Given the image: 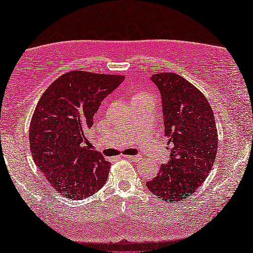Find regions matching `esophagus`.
Wrapping results in <instances>:
<instances>
[{"mask_svg":"<svg viewBox=\"0 0 253 253\" xmlns=\"http://www.w3.org/2000/svg\"><path fill=\"white\" fill-rule=\"evenodd\" d=\"M124 158H126V159H129V160H131V161L133 162H139V161H143V158L141 155H123Z\"/></svg>","mask_w":253,"mask_h":253,"instance_id":"esophagus-1","label":"esophagus"}]
</instances>
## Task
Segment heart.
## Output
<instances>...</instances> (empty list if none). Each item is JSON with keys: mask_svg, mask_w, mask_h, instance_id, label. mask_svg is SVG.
Returning <instances> with one entry per match:
<instances>
[{"mask_svg": "<svg viewBox=\"0 0 253 253\" xmlns=\"http://www.w3.org/2000/svg\"><path fill=\"white\" fill-rule=\"evenodd\" d=\"M143 101H153V95L147 89H137L134 91L133 95H131V103L135 102H143Z\"/></svg>", "mask_w": 253, "mask_h": 253, "instance_id": "obj_1", "label": "heart"}]
</instances>
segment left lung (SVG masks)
Returning a JSON list of instances; mask_svg holds the SVG:
<instances>
[{"mask_svg": "<svg viewBox=\"0 0 253 253\" xmlns=\"http://www.w3.org/2000/svg\"><path fill=\"white\" fill-rule=\"evenodd\" d=\"M162 98L164 133L170 160L146 182L152 194L167 203L186 199L207 178L217 153V128L211 107L202 92L177 73L151 78Z\"/></svg>", "mask_w": 253, "mask_h": 253, "instance_id": "obj_1", "label": "left lung"}]
</instances>
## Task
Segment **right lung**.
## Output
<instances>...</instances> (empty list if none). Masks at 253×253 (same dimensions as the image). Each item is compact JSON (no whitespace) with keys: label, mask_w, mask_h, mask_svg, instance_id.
<instances>
[{"label":"right lung","mask_w":253,"mask_h":253,"mask_svg":"<svg viewBox=\"0 0 253 253\" xmlns=\"http://www.w3.org/2000/svg\"><path fill=\"white\" fill-rule=\"evenodd\" d=\"M125 80L123 75L71 71L48 86L29 128L30 151L47 181L65 198L83 199L102 188L110 163L87 145L101 101Z\"/></svg>","instance_id":"right-lung-1"}]
</instances>
